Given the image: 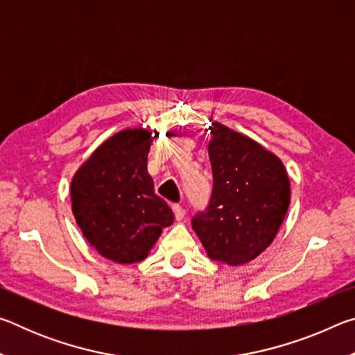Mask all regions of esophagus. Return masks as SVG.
<instances>
[{
	"mask_svg": "<svg viewBox=\"0 0 355 355\" xmlns=\"http://www.w3.org/2000/svg\"><path fill=\"white\" fill-rule=\"evenodd\" d=\"M172 209H173V214H175V219H177V220H182V219L184 218L186 211H184V208H183V207H180V205H173V207H172Z\"/></svg>",
	"mask_w": 355,
	"mask_h": 355,
	"instance_id": "34e87169",
	"label": "esophagus"
}]
</instances>
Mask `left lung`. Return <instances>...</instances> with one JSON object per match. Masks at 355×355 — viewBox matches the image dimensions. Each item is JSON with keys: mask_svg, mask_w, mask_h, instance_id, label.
Wrapping results in <instances>:
<instances>
[{"mask_svg": "<svg viewBox=\"0 0 355 355\" xmlns=\"http://www.w3.org/2000/svg\"><path fill=\"white\" fill-rule=\"evenodd\" d=\"M209 131L213 192L192 228L211 260L241 266L277 235L291 200L290 178L279 156L250 137L219 122Z\"/></svg>", "mask_w": 355, "mask_h": 355, "instance_id": "1", "label": "left lung"}]
</instances>
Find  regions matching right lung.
<instances>
[{"label": "right lung", "mask_w": 355, "mask_h": 355, "mask_svg": "<svg viewBox=\"0 0 355 355\" xmlns=\"http://www.w3.org/2000/svg\"><path fill=\"white\" fill-rule=\"evenodd\" d=\"M156 130L127 128L106 139L71 178V211L87 243L101 257L130 264L147 258L173 222L155 194L147 156Z\"/></svg>", "instance_id": "obj_1"}]
</instances>
